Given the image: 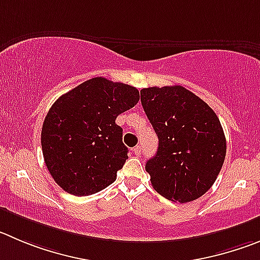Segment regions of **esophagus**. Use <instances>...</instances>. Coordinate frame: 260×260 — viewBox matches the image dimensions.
Masks as SVG:
<instances>
[{"label": "esophagus", "instance_id": "obj_1", "mask_svg": "<svg viewBox=\"0 0 260 260\" xmlns=\"http://www.w3.org/2000/svg\"><path fill=\"white\" fill-rule=\"evenodd\" d=\"M133 152H135L136 156H138V155H141V146L133 147Z\"/></svg>", "mask_w": 260, "mask_h": 260}]
</instances>
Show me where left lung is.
Here are the masks:
<instances>
[{
    "label": "left lung",
    "mask_w": 260,
    "mask_h": 260,
    "mask_svg": "<svg viewBox=\"0 0 260 260\" xmlns=\"http://www.w3.org/2000/svg\"><path fill=\"white\" fill-rule=\"evenodd\" d=\"M141 104L159 138L147 160L152 187L166 199L188 203L207 192L225 157V137L213 109L182 86L141 89Z\"/></svg>",
    "instance_id": "left-lung-1"
}]
</instances>
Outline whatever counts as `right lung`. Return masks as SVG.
I'll return each mask as SVG.
<instances>
[{"label":"right lung","mask_w":260,"mask_h":260,"mask_svg":"<svg viewBox=\"0 0 260 260\" xmlns=\"http://www.w3.org/2000/svg\"><path fill=\"white\" fill-rule=\"evenodd\" d=\"M140 100L129 84L96 77L60 96L48 110L41 144L53 181L67 192L88 196L116 179L128 159L119 114Z\"/></svg>","instance_id":"obj_1"}]
</instances>
